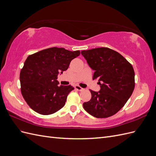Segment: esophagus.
I'll return each mask as SVG.
<instances>
[{
  "mask_svg": "<svg viewBox=\"0 0 156 156\" xmlns=\"http://www.w3.org/2000/svg\"><path fill=\"white\" fill-rule=\"evenodd\" d=\"M75 90H78V91H83L84 90V88H81V87H79V85H75Z\"/></svg>",
  "mask_w": 156,
  "mask_h": 156,
  "instance_id": "esophagus-1",
  "label": "esophagus"
}]
</instances>
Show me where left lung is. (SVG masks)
<instances>
[{"label": "left lung", "instance_id": "left-lung-1", "mask_svg": "<svg viewBox=\"0 0 156 156\" xmlns=\"http://www.w3.org/2000/svg\"><path fill=\"white\" fill-rule=\"evenodd\" d=\"M81 54L94 71L100 90L92 94L83 107L92 116L103 119L114 115L124 106L135 88L133 66L123 56L107 48L82 51Z\"/></svg>", "mask_w": 156, "mask_h": 156}]
</instances>
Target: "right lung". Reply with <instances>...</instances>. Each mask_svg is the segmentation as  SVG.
<instances>
[{
  "instance_id": "right-lung-1",
  "label": "right lung",
  "mask_w": 156,
  "mask_h": 156,
  "mask_svg": "<svg viewBox=\"0 0 156 156\" xmlns=\"http://www.w3.org/2000/svg\"><path fill=\"white\" fill-rule=\"evenodd\" d=\"M80 51L64 48L44 49L27 57L20 72L21 90L29 107L40 115L53 114L62 108L74 88L58 85V75L67 70Z\"/></svg>"
}]
</instances>
